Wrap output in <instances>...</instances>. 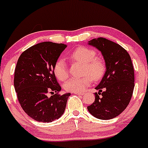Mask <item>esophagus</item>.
Masks as SVG:
<instances>
[{"mask_svg": "<svg viewBox=\"0 0 148 148\" xmlns=\"http://www.w3.org/2000/svg\"><path fill=\"white\" fill-rule=\"evenodd\" d=\"M75 95H83L84 93L82 92H74Z\"/></svg>", "mask_w": 148, "mask_h": 148, "instance_id": "obj_1", "label": "esophagus"}]
</instances>
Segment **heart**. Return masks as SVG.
Wrapping results in <instances>:
<instances>
[{"mask_svg":"<svg viewBox=\"0 0 148 148\" xmlns=\"http://www.w3.org/2000/svg\"><path fill=\"white\" fill-rule=\"evenodd\" d=\"M70 57L73 61L83 64V77H72L64 84V89L68 92H81L91 85L90 75L95 80H99L105 72V64L101 58L96 57V52L92 49L83 47L76 48L71 52ZM53 72L59 80L63 81L68 77L67 63L63 58H59L56 62ZM89 75L88 76V75Z\"/></svg>","mask_w":148,"mask_h":148,"instance_id":"heart-1","label":"heart"}]
</instances>
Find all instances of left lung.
I'll return each instance as SVG.
<instances>
[{
  "instance_id": "1",
  "label": "left lung",
  "mask_w": 148,
  "mask_h": 148,
  "mask_svg": "<svg viewBox=\"0 0 148 148\" xmlns=\"http://www.w3.org/2000/svg\"><path fill=\"white\" fill-rule=\"evenodd\" d=\"M88 44L101 51L106 71L95 89V100L87 106L89 112L101 120L116 117L129 104L134 89V68L130 55L116 43L99 37Z\"/></svg>"
}]
</instances>
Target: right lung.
<instances>
[{
    "mask_svg": "<svg viewBox=\"0 0 148 148\" xmlns=\"http://www.w3.org/2000/svg\"><path fill=\"white\" fill-rule=\"evenodd\" d=\"M64 44L44 42L29 47L19 57L14 76V86L21 107L39 122L49 123L64 113L71 93L58 95L61 87L53 72ZM54 91L49 98L47 94Z\"/></svg>",
    "mask_w": 148,
    "mask_h": 148,
    "instance_id": "add662e5",
    "label": "right lung"
}]
</instances>
